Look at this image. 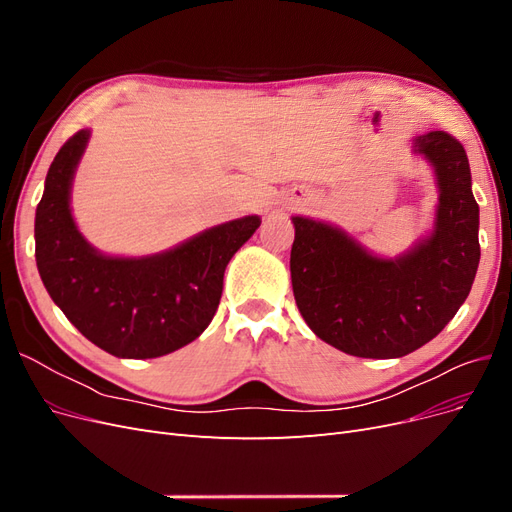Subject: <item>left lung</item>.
Returning <instances> with one entry per match:
<instances>
[{"label":"left lung","instance_id":"1","mask_svg":"<svg viewBox=\"0 0 512 512\" xmlns=\"http://www.w3.org/2000/svg\"><path fill=\"white\" fill-rule=\"evenodd\" d=\"M440 205L431 237L397 260L367 254L342 230L292 218L294 301L320 339L363 359H395L431 342L468 299L480 260L478 205L466 149L444 130L418 136Z\"/></svg>","mask_w":512,"mask_h":512}]
</instances>
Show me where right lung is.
Here are the masks:
<instances>
[{
  "instance_id": "obj_1",
  "label": "right lung",
  "mask_w": 512,
  "mask_h": 512,
  "mask_svg": "<svg viewBox=\"0 0 512 512\" xmlns=\"http://www.w3.org/2000/svg\"><path fill=\"white\" fill-rule=\"evenodd\" d=\"M89 132L61 145L36 209V262L51 299L89 342L121 359H156L203 333L230 258L260 226L247 215L149 258L98 254L70 213V185Z\"/></svg>"
}]
</instances>
